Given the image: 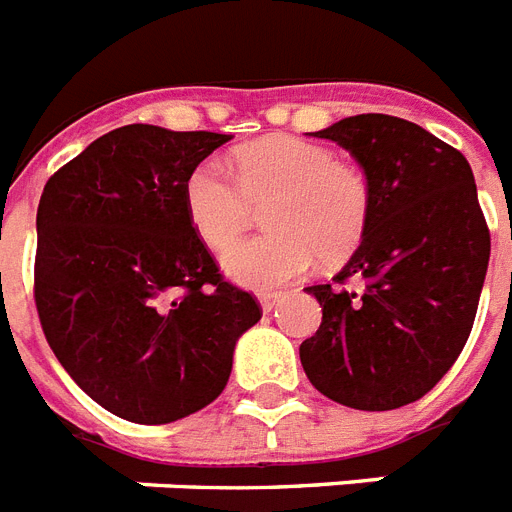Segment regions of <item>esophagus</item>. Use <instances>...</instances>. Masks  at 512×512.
<instances>
[{"instance_id": "34e87169", "label": "esophagus", "mask_w": 512, "mask_h": 512, "mask_svg": "<svg viewBox=\"0 0 512 512\" xmlns=\"http://www.w3.org/2000/svg\"><path fill=\"white\" fill-rule=\"evenodd\" d=\"M259 301L264 312H272V309H277V304L282 301V293H261Z\"/></svg>"}]
</instances>
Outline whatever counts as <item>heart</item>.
Returning a JSON list of instances; mask_svg holds the SVG:
<instances>
[{"mask_svg": "<svg viewBox=\"0 0 512 512\" xmlns=\"http://www.w3.org/2000/svg\"><path fill=\"white\" fill-rule=\"evenodd\" d=\"M253 205L268 206L265 223L273 232L232 246L222 264L245 288L272 290L304 275L317 256L341 264L357 251L370 227L372 187L359 166L293 134L240 147L235 177L216 158L187 174V219L214 251L234 242Z\"/></svg>", "mask_w": 512, "mask_h": 512, "instance_id": "obj_1", "label": "heart"}]
</instances>
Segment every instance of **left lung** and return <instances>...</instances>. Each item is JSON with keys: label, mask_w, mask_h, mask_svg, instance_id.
Masks as SVG:
<instances>
[{"label": "left lung", "mask_w": 512, "mask_h": 512, "mask_svg": "<svg viewBox=\"0 0 512 512\" xmlns=\"http://www.w3.org/2000/svg\"><path fill=\"white\" fill-rule=\"evenodd\" d=\"M314 137L357 158L372 216L333 282L306 288L322 325L301 343V365L333 402L396 410L447 375L476 320L492 251L476 179L460 150L404 118L362 113Z\"/></svg>", "instance_id": "1"}]
</instances>
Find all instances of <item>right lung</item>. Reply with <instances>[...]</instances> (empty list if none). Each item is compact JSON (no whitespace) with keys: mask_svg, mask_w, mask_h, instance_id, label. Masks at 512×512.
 Masks as SVG:
<instances>
[{"mask_svg":"<svg viewBox=\"0 0 512 512\" xmlns=\"http://www.w3.org/2000/svg\"><path fill=\"white\" fill-rule=\"evenodd\" d=\"M230 134L129 124L44 185L34 298L49 349L118 418L163 425L222 394L261 306L219 275L185 179Z\"/></svg>","mask_w":512,"mask_h":512,"instance_id":"1","label":"right lung"}]
</instances>
